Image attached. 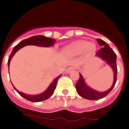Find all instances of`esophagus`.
Returning <instances> with one entry per match:
<instances>
[{
    "instance_id": "1",
    "label": "esophagus",
    "mask_w": 129,
    "mask_h": 129,
    "mask_svg": "<svg viewBox=\"0 0 129 129\" xmlns=\"http://www.w3.org/2000/svg\"><path fill=\"white\" fill-rule=\"evenodd\" d=\"M73 70H75V67H68L67 69H66L65 72L66 73H70L71 71H73Z\"/></svg>"
}]
</instances>
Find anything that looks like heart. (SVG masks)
<instances>
[{
  "mask_svg": "<svg viewBox=\"0 0 129 129\" xmlns=\"http://www.w3.org/2000/svg\"><path fill=\"white\" fill-rule=\"evenodd\" d=\"M96 47L94 43H88L86 41H79L72 43L64 49V53L69 56H77L86 50L89 54H93Z\"/></svg>",
  "mask_w": 129,
  "mask_h": 129,
  "instance_id": "obj_1",
  "label": "heart"
}]
</instances>
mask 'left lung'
<instances>
[{"mask_svg": "<svg viewBox=\"0 0 129 129\" xmlns=\"http://www.w3.org/2000/svg\"><path fill=\"white\" fill-rule=\"evenodd\" d=\"M98 43L100 46H102L103 48L100 49L96 54V56H99V58L106 61L107 64L111 67L114 72V81L113 84L111 88L105 92H99L94 90L92 88L87 85L84 82V80L82 77V75L79 73V81H77L76 84V89L77 93L81 96V97L86 99L88 100H97L101 99L102 98L105 97L111 92L112 89L114 88L115 83L117 82V55L113 50L106 42L101 40V39H96Z\"/></svg>", "mask_w": 129, "mask_h": 129, "instance_id": "obj_1", "label": "left lung"}]
</instances>
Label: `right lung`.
Listing matches in <instances>:
<instances>
[{"label": "right lung", "mask_w": 129, "mask_h": 129, "mask_svg": "<svg viewBox=\"0 0 129 129\" xmlns=\"http://www.w3.org/2000/svg\"><path fill=\"white\" fill-rule=\"evenodd\" d=\"M55 39H51V38H48L45 36L43 35H37L33 36L28 38V39H24L23 41L18 43V45L15 46L12 50V52H11V55L9 57V60H8V66L10 65V62L11 60V58H12V56H14V54L18 51L19 49H20L22 47H25L26 45H35V46H38V47H50L53 46V45L55 43ZM61 76V75L58 76V77H56V79H54L51 82V84L49 85L47 90H45V92L43 93L39 94L37 95H30V94H26L23 92H21L20 91H18L14 86V88L16 90V92H18L20 96H22V97L24 98L25 99L31 102H40L45 101V100L48 99V98H50L51 96L52 95V94L54 93V89L56 88V83H57V81L59 79V77Z\"/></svg>", "instance_id": "1"}]
</instances>
